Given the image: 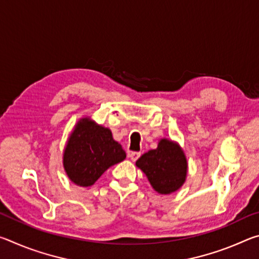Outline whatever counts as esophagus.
Returning a JSON list of instances; mask_svg holds the SVG:
<instances>
[{
    "label": "esophagus",
    "instance_id": "1",
    "mask_svg": "<svg viewBox=\"0 0 259 259\" xmlns=\"http://www.w3.org/2000/svg\"><path fill=\"white\" fill-rule=\"evenodd\" d=\"M139 156H140V153H139V152H131V153H129L130 160L134 161V162L137 161Z\"/></svg>",
    "mask_w": 259,
    "mask_h": 259
}]
</instances>
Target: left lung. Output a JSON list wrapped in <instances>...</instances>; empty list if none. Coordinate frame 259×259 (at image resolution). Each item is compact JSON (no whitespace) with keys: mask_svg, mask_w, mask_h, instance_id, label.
Masks as SVG:
<instances>
[{"mask_svg":"<svg viewBox=\"0 0 259 259\" xmlns=\"http://www.w3.org/2000/svg\"><path fill=\"white\" fill-rule=\"evenodd\" d=\"M146 175L152 187L160 194L176 192L185 183L187 160L177 143L161 139L155 150L148 151L136 161Z\"/></svg>","mask_w":259,"mask_h":259,"instance_id":"1","label":"left lung"}]
</instances>
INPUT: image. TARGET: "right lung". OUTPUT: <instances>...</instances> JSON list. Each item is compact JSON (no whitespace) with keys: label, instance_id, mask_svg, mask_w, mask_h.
Instances as JSON below:
<instances>
[{"label":"right lung","instance_id":"add662e5","mask_svg":"<svg viewBox=\"0 0 259 259\" xmlns=\"http://www.w3.org/2000/svg\"><path fill=\"white\" fill-rule=\"evenodd\" d=\"M125 152L113 139L111 130L90 117H83L74 126L65 147L63 163L68 178L88 187L114 164L125 159Z\"/></svg>","mask_w":259,"mask_h":259}]
</instances>
